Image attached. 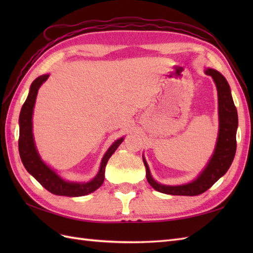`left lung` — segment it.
Returning <instances> with one entry per match:
<instances>
[{
    "label": "left lung",
    "mask_w": 253,
    "mask_h": 253,
    "mask_svg": "<svg viewBox=\"0 0 253 253\" xmlns=\"http://www.w3.org/2000/svg\"><path fill=\"white\" fill-rule=\"evenodd\" d=\"M208 76H211L216 84L218 96V137L216 141L215 150L212 158L210 159L206 169L199 175L195 180L189 184L179 186L162 185L155 181L149 166L143 158V163L147 170V179L155 190L166 195L173 196H198L211 188L221 177L226 173L235 158L236 147V131L238 127L237 110L234 104V101L230 93V88L227 80L221 73L215 69L207 68L204 71Z\"/></svg>",
    "instance_id": "8db88e82"
}]
</instances>
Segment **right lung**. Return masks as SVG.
Masks as SVG:
<instances>
[{
    "mask_svg": "<svg viewBox=\"0 0 253 253\" xmlns=\"http://www.w3.org/2000/svg\"><path fill=\"white\" fill-rule=\"evenodd\" d=\"M50 75H42L34 80L30 85L29 94L27 96L25 103L21 107L19 115V139H18V150L19 155L25 169L28 170L35 178L43 186L47 191L53 195L67 196V197H80L85 196L95 191L104 181L105 166L107 161L115 152L118 146L123 142L124 138L117 139L112 144L102 159L99 173L93 179L88 182H72L64 180L58 176L54 170L50 169L43 161L41 160L39 153L37 151L34 133H32V113L36 103L38 90L41 87Z\"/></svg>",
    "mask_w": 253,
    "mask_h": 253,
    "instance_id": "add662e5",
    "label": "right lung"
}]
</instances>
